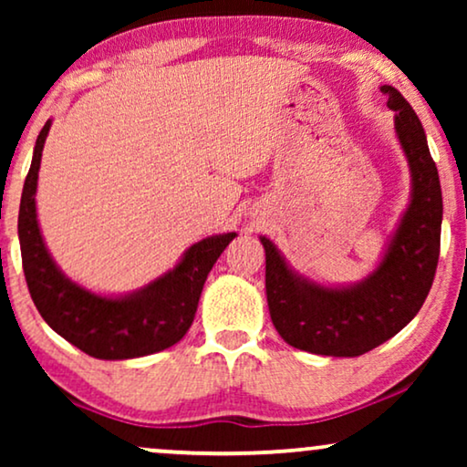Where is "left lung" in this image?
<instances>
[{"mask_svg":"<svg viewBox=\"0 0 467 467\" xmlns=\"http://www.w3.org/2000/svg\"><path fill=\"white\" fill-rule=\"evenodd\" d=\"M395 112V133L410 165L412 193L379 267L361 283L323 286L299 276L272 240L265 248V293L272 323L291 347L327 357H359L417 317L440 257L442 189L423 125L393 87H380Z\"/></svg>","mask_w":467,"mask_h":467,"instance_id":"8db88e82","label":"left lung"}]
</instances>
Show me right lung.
Returning a JSON list of instances; mask_svg holds the SVG:
<instances>
[{
  "instance_id": "1",
  "label": "right lung",
  "mask_w": 467,
  "mask_h": 467,
  "mask_svg": "<svg viewBox=\"0 0 467 467\" xmlns=\"http://www.w3.org/2000/svg\"><path fill=\"white\" fill-rule=\"evenodd\" d=\"M48 130L50 120L36 140L18 208L23 272L37 312L57 334L95 359H133L174 347L193 323L203 283L235 234L197 242L174 270L130 296L106 297L87 291L57 267L37 227V171Z\"/></svg>"
}]
</instances>
